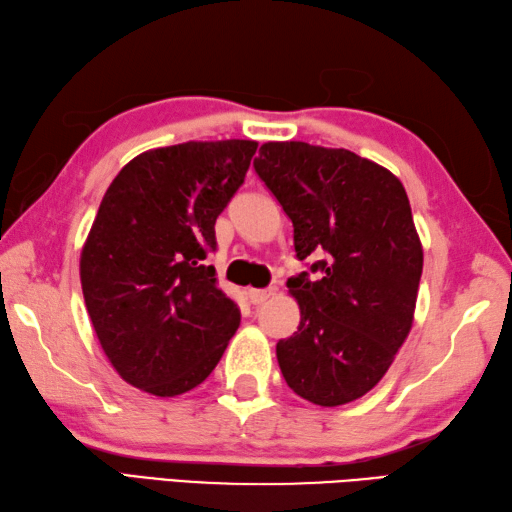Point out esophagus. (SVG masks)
I'll return each instance as SVG.
<instances>
[{"mask_svg":"<svg viewBox=\"0 0 512 512\" xmlns=\"http://www.w3.org/2000/svg\"><path fill=\"white\" fill-rule=\"evenodd\" d=\"M271 295H274V291L271 289H249L247 291V298L252 304H263L265 300H269Z\"/></svg>","mask_w":512,"mask_h":512,"instance_id":"34e87169","label":"esophagus"}]
</instances>
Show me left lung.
<instances>
[{"instance_id": "1", "label": "left lung", "mask_w": 512, "mask_h": 512, "mask_svg": "<svg viewBox=\"0 0 512 512\" xmlns=\"http://www.w3.org/2000/svg\"><path fill=\"white\" fill-rule=\"evenodd\" d=\"M254 168L293 223L295 256H324L287 282L300 326L276 346L282 377L322 407L361 399L414 322L423 247L407 192L366 157L306 142H267Z\"/></svg>"}]
</instances>
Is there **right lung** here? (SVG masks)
<instances>
[{
	"mask_svg": "<svg viewBox=\"0 0 512 512\" xmlns=\"http://www.w3.org/2000/svg\"><path fill=\"white\" fill-rule=\"evenodd\" d=\"M254 140L184 142L124 166L100 201L81 254L98 342L120 377L155 396L208 379L241 324L217 287L214 223L241 188Z\"/></svg>",
	"mask_w": 512,
	"mask_h": 512,
	"instance_id": "1",
	"label": "right lung"
}]
</instances>
